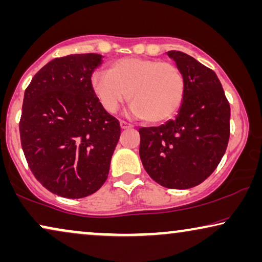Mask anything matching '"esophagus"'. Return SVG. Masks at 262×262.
I'll list each match as a JSON object with an SVG mask.
<instances>
[{
    "label": "esophagus",
    "instance_id": "obj_1",
    "mask_svg": "<svg viewBox=\"0 0 262 262\" xmlns=\"http://www.w3.org/2000/svg\"><path fill=\"white\" fill-rule=\"evenodd\" d=\"M120 127H121V128H123V130H124V128L131 127V125H130V124H128V123H126V121L121 120V121H120Z\"/></svg>",
    "mask_w": 262,
    "mask_h": 262
}]
</instances>
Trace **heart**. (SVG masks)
Wrapping results in <instances>:
<instances>
[{
    "label": "heart",
    "instance_id": "heart-1",
    "mask_svg": "<svg viewBox=\"0 0 262 262\" xmlns=\"http://www.w3.org/2000/svg\"><path fill=\"white\" fill-rule=\"evenodd\" d=\"M92 88L106 112L116 113L130 98L135 117L157 124L168 120L180 108L185 77L173 63L126 57L111 64L108 71L93 75Z\"/></svg>",
    "mask_w": 262,
    "mask_h": 262
}]
</instances>
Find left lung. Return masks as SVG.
I'll use <instances>...</instances> for the list:
<instances>
[{
	"label": "left lung",
	"mask_w": 262,
	"mask_h": 262,
	"mask_svg": "<svg viewBox=\"0 0 262 262\" xmlns=\"http://www.w3.org/2000/svg\"><path fill=\"white\" fill-rule=\"evenodd\" d=\"M185 77V96L173 120L139 128V156L149 177L167 188L206 180L220 164L230 136V105L216 73L193 57L169 51Z\"/></svg>",
	"instance_id": "obj_1"
}]
</instances>
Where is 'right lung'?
Listing matches in <instances>:
<instances>
[{"instance_id": "obj_1", "label": "right lung", "mask_w": 262, "mask_h": 262, "mask_svg": "<svg viewBox=\"0 0 262 262\" xmlns=\"http://www.w3.org/2000/svg\"><path fill=\"white\" fill-rule=\"evenodd\" d=\"M98 53L69 55L41 68L25 91L20 139L28 167L50 192L91 195L105 184L120 124L92 88Z\"/></svg>"}]
</instances>
